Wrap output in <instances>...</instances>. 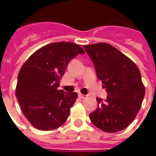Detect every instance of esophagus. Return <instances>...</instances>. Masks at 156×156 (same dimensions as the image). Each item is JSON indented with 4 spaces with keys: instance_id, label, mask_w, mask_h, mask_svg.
<instances>
[{
    "instance_id": "esophagus-1",
    "label": "esophagus",
    "mask_w": 156,
    "mask_h": 156,
    "mask_svg": "<svg viewBox=\"0 0 156 156\" xmlns=\"http://www.w3.org/2000/svg\"><path fill=\"white\" fill-rule=\"evenodd\" d=\"M78 96H79V98H83V99H84V98H88V95L82 94H78Z\"/></svg>"
}]
</instances>
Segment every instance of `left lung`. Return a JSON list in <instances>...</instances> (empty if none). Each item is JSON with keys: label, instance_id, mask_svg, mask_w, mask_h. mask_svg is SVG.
<instances>
[{"label": "left lung", "instance_id": "1", "mask_svg": "<svg viewBox=\"0 0 156 156\" xmlns=\"http://www.w3.org/2000/svg\"><path fill=\"white\" fill-rule=\"evenodd\" d=\"M83 48L94 64L97 78L108 93L105 101L97 98L98 108L89 115L90 120L105 132L123 130L134 121L144 97L140 69L108 43L85 45Z\"/></svg>", "mask_w": 156, "mask_h": 156}]
</instances>
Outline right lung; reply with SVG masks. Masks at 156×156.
Wrapping results in <instances>:
<instances>
[{
	"instance_id": "add662e5",
	"label": "right lung",
	"mask_w": 156,
	"mask_h": 156,
	"mask_svg": "<svg viewBox=\"0 0 156 156\" xmlns=\"http://www.w3.org/2000/svg\"><path fill=\"white\" fill-rule=\"evenodd\" d=\"M83 53L78 44L53 42L37 50L22 65L16 96L23 115L33 127L51 130L66 122L78 94L58 90V87L69 61Z\"/></svg>"
}]
</instances>
